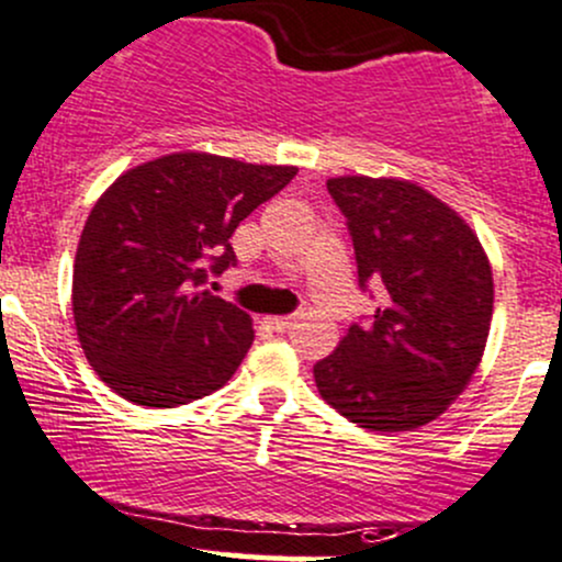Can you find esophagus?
<instances>
[{
    "label": "esophagus",
    "mask_w": 562,
    "mask_h": 562,
    "mask_svg": "<svg viewBox=\"0 0 562 562\" xmlns=\"http://www.w3.org/2000/svg\"><path fill=\"white\" fill-rule=\"evenodd\" d=\"M294 324V316H270L268 319V327H273L276 333H286V329H292Z\"/></svg>",
    "instance_id": "esophagus-1"
}]
</instances>
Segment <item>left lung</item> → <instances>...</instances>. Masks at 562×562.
Masks as SVG:
<instances>
[{"label":"left lung","mask_w":562,"mask_h":562,"mask_svg":"<svg viewBox=\"0 0 562 562\" xmlns=\"http://www.w3.org/2000/svg\"><path fill=\"white\" fill-rule=\"evenodd\" d=\"M379 308L351 322L314 366L319 395L355 425L401 432L427 425L465 390L493 322V270L465 222L430 192L395 178H329Z\"/></svg>","instance_id":"1"}]
</instances>
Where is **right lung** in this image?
Here are the masks:
<instances>
[{"label": "right lung", "instance_id": "add662e5", "mask_svg": "<svg viewBox=\"0 0 562 562\" xmlns=\"http://www.w3.org/2000/svg\"><path fill=\"white\" fill-rule=\"evenodd\" d=\"M297 167L170 154L124 172L89 213L72 276L86 360L126 401L176 408L227 384L251 316L205 283L235 268L229 238Z\"/></svg>", "mask_w": 562, "mask_h": 562}]
</instances>
